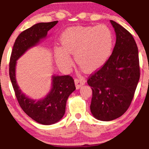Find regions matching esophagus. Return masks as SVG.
Here are the masks:
<instances>
[{"mask_svg":"<svg viewBox=\"0 0 149 149\" xmlns=\"http://www.w3.org/2000/svg\"><path fill=\"white\" fill-rule=\"evenodd\" d=\"M75 86H76V88L78 89L81 87V86H82L83 84H84L86 81L84 78H76L75 79Z\"/></svg>","mask_w":149,"mask_h":149,"instance_id":"1","label":"esophagus"}]
</instances>
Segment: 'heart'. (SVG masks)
Instances as JSON below:
<instances>
[{
	"label": "heart",
	"instance_id": "obj_1",
	"mask_svg": "<svg viewBox=\"0 0 149 149\" xmlns=\"http://www.w3.org/2000/svg\"><path fill=\"white\" fill-rule=\"evenodd\" d=\"M62 47L54 49L56 62L65 70L72 66L70 54L86 71H95L103 66L111 54L114 46L112 31L105 25L69 28L60 38Z\"/></svg>",
	"mask_w": 149,
	"mask_h": 149
}]
</instances>
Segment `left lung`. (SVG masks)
Here are the masks:
<instances>
[{
	"label": "left lung",
	"instance_id": "left-lung-1",
	"mask_svg": "<svg viewBox=\"0 0 149 149\" xmlns=\"http://www.w3.org/2000/svg\"><path fill=\"white\" fill-rule=\"evenodd\" d=\"M110 22L116 33L113 51L105 64L87 80L93 91L91 111L101 121L113 120L128 109L140 75L134 38L123 27Z\"/></svg>",
	"mask_w": 149,
	"mask_h": 149
}]
</instances>
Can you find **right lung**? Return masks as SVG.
<instances>
[{"label":"right lung","instance_id":"add662e5","mask_svg":"<svg viewBox=\"0 0 149 149\" xmlns=\"http://www.w3.org/2000/svg\"><path fill=\"white\" fill-rule=\"evenodd\" d=\"M57 23L58 21L39 23L22 32L15 40L10 57L9 76L19 106L29 117L44 125L53 124L63 117L67 100L75 90L74 79L70 75L53 76L51 91L46 98L39 100H32L23 94L17 86L15 65L16 61L28 49L47 36L48 31Z\"/></svg>","mask_w":149,"mask_h":149}]
</instances>
